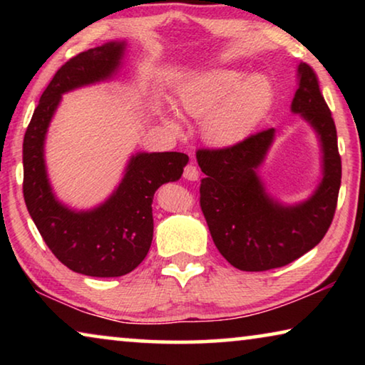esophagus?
Listing matches in <instances>:
<instances>
[{
	"label": "esophagus",
	"instance_id": "esophagus-1",
	"mask_svg": "<svg viewBox=\"0 0 365 365\" xmlns=\"http://www.w3.org/2000/svg\"><path fill=\"white\" fill-rule=\"evenodd\" d=\"M183 177L187 178V180L195 182V180H197V177H200V170L196 169V165L188 164L187 168H185V170H183Z\"/></svg>",
	"mask_w": 365,
	"mask_h": 365
}]
</instances>
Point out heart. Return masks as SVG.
<instances>
[{"instance_id":"b5f03b06","label":"heart","mask_w":365,"mask_h":365,"mask_svg":"<svg viewBox=\"0 0 365 365\" xmlns=\"http://www.w3.org/2000/svg\"><path fill=\"white\" fill-rule=\"evenodd\" d=\"M272 86L262 76L219 69L207 73L180 95V106L191 117H206L202 132L214 145H235L245 140L267 113ZM172 127H177L174 119Z\"/></svg>"}]
</instances>
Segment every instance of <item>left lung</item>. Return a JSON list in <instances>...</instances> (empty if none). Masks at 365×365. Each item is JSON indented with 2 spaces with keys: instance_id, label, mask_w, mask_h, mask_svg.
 I'll list each match as a JSON object with an SVG mask.
<instances>
[{
  "instance_id": "1",
  "label": "left lung",
  "mask_w": 365,
  "mask_h": 365,
  "mask_svg": "<svg viewBox=\"0 0 365 365\" xmlns=\"http://www.w3.org/2000/svg\"><path fill=\"white\" fill-rule=\"evenodd\" d=\"M292 110L316 130L322 148V180L298 205L274 200L257 175L274 143L275 128L222 150L196 151L206 175L200 187L201 211L219 252L240 270L262 272L296 261L320 243L335 215L341 185L336 127L316 72L306 63L298 66Z\"/></svg>"
}]
</instances>
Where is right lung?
<instances>
[{
  "label": "right lung",
  "mask_w": 365,
  "mask_h": 365,
  "mask_svg": "<svg viewBox=\"0 0 365 365\" xmlns=\"http://www.w3.org/2000/svg\"><path fill=\"white\" fill-rule=\"evenodd\" d=\"M125 41H109L73 56L54 73L24 137V200L48 248L66 267L88 277H122L146 257L153 242V196L183 174V153H137L119 187L90 211L58 201L48 180L45 138L61 96L109 80L120 67Z\"/></svg>",
  "instance_id": "right-lung-1"
}]
</instances>
